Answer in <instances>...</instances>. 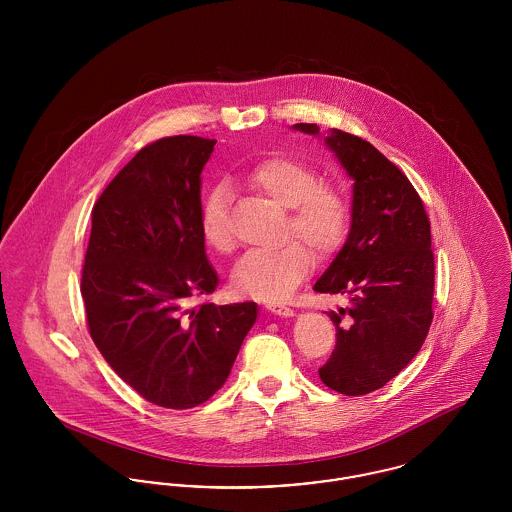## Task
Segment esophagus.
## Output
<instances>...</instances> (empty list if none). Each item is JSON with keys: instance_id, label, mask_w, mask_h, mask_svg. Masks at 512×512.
<instances>
[{"instance_id": "1", "label": "esophagus", "mask_w": 512, "mask_h": 512, "mask_svg": "<svg viewBox=\"0 0 512 512\" xmlns=\"http://www.w3.org/2000/svg\"><path fill=\"white\" fill-rule=\"evenodd\" d=\"M265 308H267L271 314L280 315V317H292V315H294L292 308H288V306H284V304H276V302L267 304Z\"/></svg>"}]
</instances>
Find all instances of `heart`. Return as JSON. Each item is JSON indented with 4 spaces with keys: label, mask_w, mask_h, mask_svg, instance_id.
<instances>
[{
    "label": "heart",
    "mask_w": 512,
    "mask_h": 512,
    "mask_svg": "<svg viewBox=\"0 0 512 512\" xmlns=\"http://www.w3.org/2000/svg\"><path fill=\"white\" fill-rule=\"evenodd\" d=\"M236 181L288 208L284 236L300 237L319 257H329L343 245L351 222L349 200L341 187L321 181L312 165L288 156H271L249 165ZM230 210V185H212L200 204V232L218 253L236 249ZM302 241L290 239L276 249L243 255L232 273L234 288L255 300L286 298L314 265V255Z\"/></svg>",
    "instance_id": "obj_1"
}]
</instances>
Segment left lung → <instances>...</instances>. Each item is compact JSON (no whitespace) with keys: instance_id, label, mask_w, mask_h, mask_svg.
<instances>
[{"instance_id":"8db88e82","label":"left lung","mask_w":512,"mask_h":512,"mask_svg":"<svg viewBox=\"0 0 512 512\" xmlns=\"http://www.w3.org/2000/svg\"><path fill=\"white\" fill-rule=\"evenodd\" d=\"M294 130L317 136L319 126ZM327 148L353 179L351 232L315 292L347 294L349 308L329 312L337 343L319 368L321 382L345 395L380 390L423 347L433 321L434 255L423 200L370 142L331 130ZM348 315V323L340 319Z\"/></svg>"}]
</instances>
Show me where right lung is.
<instances>
[{
  "label": "right lung",
  "mask_w": 512,
  "mask_h": 512,
  "mask_svg": "<svg viewBox=\"0 0 512 512\" xmlns=\"http://www.w3.org/2000/svg\"><path fill=\"white\" fill-rule=\"evenodd\" d=\"M216 140L169 136L142 148L93 206L81 296L93 343L150 403L191 409L230 376L257 304L216 306L200 232V173Z\"/></svg>",
  "instance_id": "obj_1"
}]
</instances>
